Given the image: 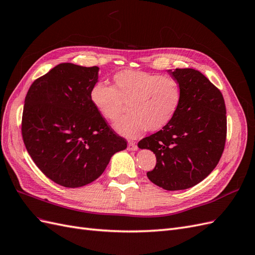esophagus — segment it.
<instances>
[{
    "instance_id": "1",
    "label": "esophagus",
    "mask_w": 255,
    "mask_h": 255,
    "mask_svg": "<svg viewBox=\"0 0 255 255\" xmlns=\"http://www.w3.org/2000/svg\"><path fill=\"white\" fill-rule=\"evenodd\" d=\"M138 148H137V144L135 143V142H133V141H129L128 143V151H136Z\"/></svg>"
}]
</instances>
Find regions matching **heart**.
I'll return each instance as SVG.
<instances>
[{
  "instance_id": "1",
  "label": "heart",
  "mask_w": 255,
  "mask_h": 255,
  "mask_svg": "<svg viewBox=\"0 0 255 255\" xmlns=\"http://www.w3.org/2000/svg\"><path fill=\"white\" fill-rule=\"evenodd\" d=\"M115 87L97 82L89 91L90 101L109 120H117L128 103V112L115 123L121 135L136 138L145 132L159 130L174 118L182 102L179 81L141 70H122L114 75Z\"/></svg>"
}]
</instances>
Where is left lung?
<instances>
[{"label":"left lung","instance_id":"obj_1","mask_svg":"<svg viewBox=\"0 0 255 255\" xmlns=\"http://www.w3.org/2000/svg\"><path fill=\"white\" fill-rule=\"evenodd\" d=\"M183 90L174 118L158 132L138 142L151 150L156 165L146 173L166 190L195 186L210 174L222 155L227 138V111L220 90L195 69L169 70Z\"/></svg>","mask_w":255,"mask_h":255}]
</instances>
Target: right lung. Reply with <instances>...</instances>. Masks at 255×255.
<instances>
[{
  "mask_svg": "<svg viewBox=\"0 0 255 255\" xmlns=\"http://www.w3.org/2000/svg\"><path fill=\"white\" fill-rule=\"evenodd\" d=\"M98 78L99 67L63 63L37 79L25 97V148L41 172L64 187L94 182L114 154L127 148L90 101Z\"/></svg>",
  "mask_w": 255,
  "mask_h": 255,
  "instance_id": "obj_1",
  "label": "right lung"
}]
</instances>
